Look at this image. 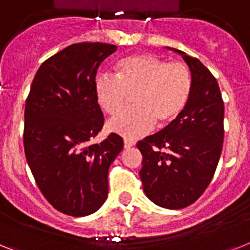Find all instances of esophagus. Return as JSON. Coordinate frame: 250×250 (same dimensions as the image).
Returning <instances> with one entry per match:
<instances>
[{"label": "esophagus", "mask_w": 250, "mask_h": 250, "mask_svg": "<svg viewBox=\"0 0 250 250\" xmlns=\"http://www.w3.org/2000/svg\"><path fill=\"white\" fill-rule=\"evenodd\" d=\"M123 142H125V148H129L135 145V141H133L132 138H125V141Z\"/></svg>", "instance_id": "1"}]
</instances>
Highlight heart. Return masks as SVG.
I'll use <instances>...</instances> for the list:
<instances>
[{
  "mask_svg": "<svg viewBox=\"0 0 250 250\" xmlns=\"http://www.w3.org/2000/svg\"><path fill=\"white\" fill-rule=\"evenodd\" d=\"M193 90L189 67L152 56L135 54L122 60L117 75H100L95 81L96 99L108 114L118 113L135 96L136 108L125 110L108 122V129L136 138L156 125H171L186 109Z\"/></svg>",
  "mask_w": 250,
  "mask_h": 250,
  "instance_id": "1",
  "label": "heart"
}]
</instances>
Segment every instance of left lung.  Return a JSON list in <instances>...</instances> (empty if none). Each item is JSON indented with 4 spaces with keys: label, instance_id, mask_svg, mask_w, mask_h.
Listing matches in <instances>:
<instances>
[{
    "label": "left lung",
    "instance_id": "1",
    "mask_svg": "<svg viewBox=\"0 0 250 250\" xmlns=\"http://www.w3.org/2000/svg\"><path fill=\"white\" fill-rule=\"evenodd\" d=\"M193 77L190 99L171 125L137 142L140 178L157 206H190L206 190L219 164L224 142V100L217 80L197 58L187 56Z\"/></svg>",
    "mask_w": 250,
    "mask_h": 250
}]
</instances>
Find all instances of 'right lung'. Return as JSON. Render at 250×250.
<instances>
[{
    "instance_id": "obj_1",
    "label": "right lung",
    "mask_w": 250,
    "mask_h": 250,
    "mask_svg": "<svg viewBox=\"0 0 250 250\" xmlns=\"http://www.w3.org/2000/svg\"><path fill=\"white\" fill-rule=\"evenodd\" d=\"M108 43L72 44L41 64L25 102L24 151L38 188L60 212L86 216L108 196V170L123 148L110 133L90 145L103 128L95 79L115 50Z\"/></svg>"
}]
</instances>
